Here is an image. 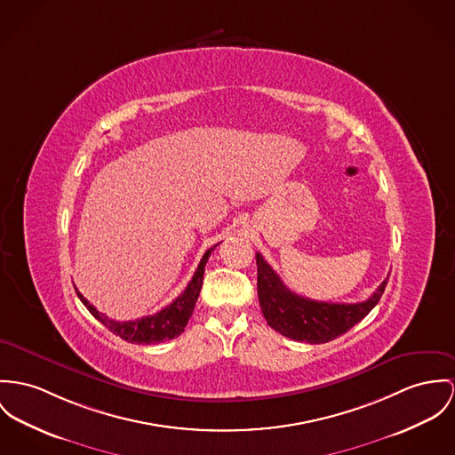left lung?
Wrapping results in <instances>:
<instances>
[{
  "label": "left lung",
  "instance_id": "1",
  "mask_svg": "<svg viewBox=\"0 0 455 455\" xmlns=\"http://www.w3.org/2000/svg\"><path fill=\"white\" fill-rule=\"evenodd\" d=\"M258 265V299L265 320L282 336L320 345L336 339L350 331L379 303L387 279L362 303H325L314 301L289 291L274 268L256 254Z\"/></svg>",
  "mask_w": 455,
  "mask_h": 455
}]
</instances>
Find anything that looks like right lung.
Masks as SVG:
<instances>
[{"mask_svg":"<svg viewBox=\"0 0 455 455\" xmlns=\"http://www.w3.org/2000/svg\"><path fill=\"white\" fill-rule=\"evenodd\" d=\"M216 245H212L204 252L194 277L188 282L185 291L176 298L172 305H168L166 308H163L161 312H157L156 315H148V316L130 320V322L110 320L107 315L99 312L77 289H76V292H77L81 303L88 308L90 314L93 315L99 322H102L112 334L119 336L121 339H124L128 343L156 345V343H161V341L173 339L183 332L188 318L194 314L196 301H197L201 287H203L204 267H206L211 252L214 251Z\"/></svg>","mask_w":455,"mask_h":455,"instance_id":"add662e5","label":"right lung"}]
</instances>
